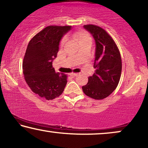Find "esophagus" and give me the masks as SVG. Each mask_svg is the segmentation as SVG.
<instances>
[{
	"label": "esophagus",
	"mask_w": 148,
	"mask_h": 148,
	"mask_svg": "<svg viewBox=\"0 0 148 148\" xmlns=\"http://www.w3.org/2000/svg\"><path fill=\"white\" fill-rule=\"evenodd\" d=\"M76 75H77V74H76V73H71L70 74V76H72V77H75Z\"/></svg>",
	"instance_id": "34e87169"
}]
</instances>
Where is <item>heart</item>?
<instances>
[{"label": "heart", "mask_w": 148, "mask_h": 148, "mask_svg": "<svg viewBox=\"0 0 148 148\" xmlns=\"http://www.w3.org/2000/svg\"><path fill=\"white\" fill-rule=\"evenodd\" d=\"M73 37L79 42L80 45L87 42H92L90 35H89L86 31H84V30H79V31H76V32L74 33V34H73ZM64 43L65 39H63L61 42V44L63 46V45L64 44Z\"/></svg>", "instance_id": "b5f03b06"}]
</instances>
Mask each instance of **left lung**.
<instances>
[{"instance_id":"8db88e82","label":"left lung","mask_w":148,"mask_h":148,"mask_svg":"<svg viewBox=\"0 0 148 148\" xmlns=\"http://www.w3.org/2000/svg\"><path fill=\"white\" fill-rule=\"evenodd\" d=\"M96 42V55L93 76L83 86L84 93L95 100H102L116 89L121 74L120 52L113 39L105 30L93 24L84 25Z\"/></svg>"}]
</instances>
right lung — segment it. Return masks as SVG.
Returning <instances> with one entry per match:
<instances>
[{
    "mask_svg": "<svg viewBox=\"0 0 148 148\" xmlns=\"http://www.w3.org/2000/svg\"><path fill=\"white\" fill-rule=\"evenodd\" d=\"M71 26H48L30 40L22 63L24 79L35 94L52 100L62 94L68 76L56 72L52 61L59 42Z\"/></svg>",
    "mask_w": 148,
    "mask_h": 148,
    "instance_id": "1",
    "label": "right lung"
}]
</instances>
